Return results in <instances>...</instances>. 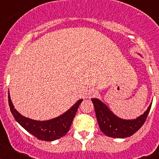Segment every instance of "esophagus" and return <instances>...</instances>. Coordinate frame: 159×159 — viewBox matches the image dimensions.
<instances>
[{
  "label": "esophagus",
  "instance_id": "34e87169",
  "mask_svg": "<svg viewBox=\"0 0 159 159\" xmlns=\"http://www.w3.org/2000/svg\"><path fill=\"white\" fill-rule=\"evenodd\" d=\"M93 94H95V91H94L93 89H92V90H90L89 95H93Z\"/></svg>",
  "mask_w": 159,
  "mask_h": 159
}]
</instances>
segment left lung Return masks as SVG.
Returning <instances> with one entry per match:
<instances>
[{
	"label": "left lung",
	"mask_w": 159,
	"mask_h": 159,
	"mask_svg": "<svg viewBox=\"0 0 159 159\" xmlns=\"http://www.w3.org/2000/svg\"><path fill=\"white\" fill-rule=\"evenodd\" d=\"M92 102L95 107L99 128L102 133L108 137L120 139L130 137L141 128L145 123L152 104L151 103L145 113L136 119L126 120L115 116L107 107L99 99H92Z\"/></svg>",
	"instance_id": "8db88e82"
}]
</instances>
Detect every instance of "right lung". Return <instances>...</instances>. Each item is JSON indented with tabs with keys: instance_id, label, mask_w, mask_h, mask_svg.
<instances>
[{
	"instance_id": "obj_1",
	"label": "right lung",
	"mask_w": 159,
	"mask_h": 159,
	"mask_svg": "<svg viewBox=\"0 0 159 159\" xmlns=\"http://www.w3.org/2000/svg\"><path fill=\"white\" fill-rule=\"evenodd\" d=\"M83 99H80L69 110L59 117L47 121H36L24 117L14 108L8 93V105L12 116L20 126L32 135L42 141H54L65 135L72 123L73 119Z\"/></svg>"
}]
</instances>
